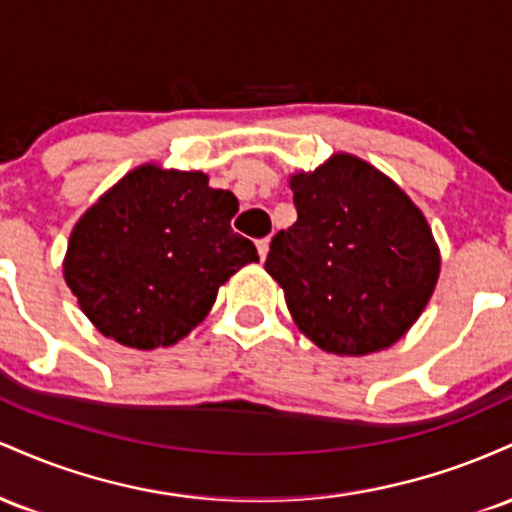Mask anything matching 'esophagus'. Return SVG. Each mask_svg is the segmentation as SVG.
I'll use <instances>...</instances> for the list:
<instances>
[{
    "instance_id": "1",
    "label": "esophagus",
    "mask_w": 512,
    "mask_h": 512,
    "mask_svg": "<svg viewBox=\"0 0 512 512\" xmlns=\"http://www.w3.org/2000/svg\"><path fill=\"white\" fill-rule=\"evenodd\" d=\"M257 252H260V260H267V252H269V238L257 240Z\"/></svg>"
}]
</instances>
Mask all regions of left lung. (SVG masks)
Segmentation results:
<instances>
[{"mask_svg": "<svg viewBox=\"0 0 512 512\" xmlns=\"http://www.w3.org/2000/svg\"><path fill=\"white\" fill-rule=\"evenodd\" d=\"M289 187L298 221L272 238L264 269L296 327L327 354L390 349L440 276L424 211L383 170L344 151L291 173Z\"/></svg>", "mask_w": 512, "mask_h": 512, "instance_id": "obj_1", "label": "left lung"}]
</instances>
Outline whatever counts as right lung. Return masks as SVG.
<instances>
[{
    "label": "right lung",
    "instance_id": "1",
    "mask_svg": "<svg viewBox=\"0 0 512 512\" xmlns=\"http://www.w3.org/2000/svg\"><path fill=\"white\" fill-rule=\"evenodd\" d=\"M236 211V195L209 187L202 170L142 163L74 223L64 281L103 337L142 351L178 344L221 286L260 262L233 233Z\"/></svg>",
    "mask_w": 512,
    "mask_h": 512
}]
</instances>
